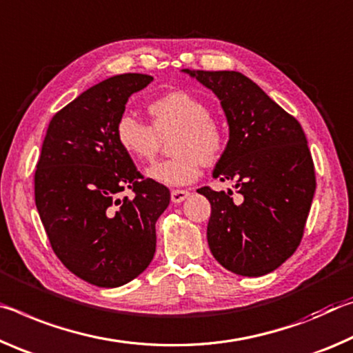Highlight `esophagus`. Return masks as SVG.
Segmentation results:
<instances>
[{
    "mask_svg": "<svg viewBox=\"0 0 353 353\" xmlns=\"http://www.w3.org/2000/svg\"><path fill=\"white\" fill-rule=\"evenodd\" d=\"M170 197H172L173 203H181V201H184V200L189 197V190H183V189L172 190Z\"/></svg>",
    "mask_w": 353,
    "mask_h": 353,
    "instance_id": "1",
    "label": "esophagus"
}]
</instances>
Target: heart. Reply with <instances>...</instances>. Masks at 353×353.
Listing matches in <instances>:
<instances>
[{
  "label": "heart",
  "mask_w": 353,
  "mask_h": 353,
  "mask_svg": "<svg viewBox=\"0 0 353 353\" xmlns=\"http://www.w3.org/2000/svg\"><path fill=\"white\" fill-rule=\"evenodd\" d=\"M147 112L152 126L132 115H122L115 125V139L125 153L139 161H152L161 139L170 141V159L148 167L145 176L164 186H186L201 173V167L214 164L225 148V132L200 98L176 90L156 98Z\"/></svg>",
  "instance_id": "obj_1"
}]
</instances>
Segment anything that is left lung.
<instances>
[{
	"label": "left lung",
	"mask_w": 353,
	"mask_h": 353,
	"mask_svg": "<svg viewBox=\"0 0 353 353\" xmlns=\"http://www.w3.org/2000/svg\"><path fill=\"white\" fill-rule=\"evenodd\" d=\"M183 72L221 101L230 139L212 178L234 181L241 194L233 201L231 190L199 189L211 203L212 256L242 276L272 272L297 250L314 197V164L302 126L239 72Z\"/></svg>",
	"instance_id": "obj_1"
}]
</instances>
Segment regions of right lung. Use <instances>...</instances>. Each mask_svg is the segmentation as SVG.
Listing matches in <instances>:
<instances>
[{"label": "right lung", "instance_id": "obj_1", "mask_svg": "<svg viewBox=\"0 0 353 353\" xmlns=\"http://www.w3.org/2000/svg\"><path fill=\"white\" fill-rule=\"evenodd\" d=\"M152 81L117 74L56 112L34 175L36 206L56 256L100 288L126 285L148 268L156 221L170 203L169 189L143 180L115 139L128 98ZM126 188L134 198L119 199Z\"/></svg>", "mask_w": 353, "mask_h": 353}]
</instances>
